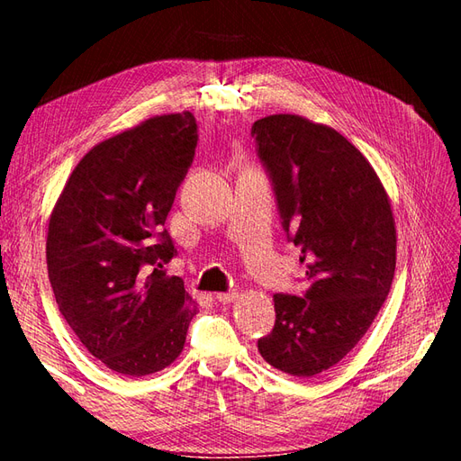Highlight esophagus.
I'll return each mask as SVG.
<instances>
[{
	"label": "esophagus",
	"instance_id": "esophagus-1",
	"mask_svg": "<svg viewBox=\"0 0 461 461\" xmlns=\"http://www.w3.org/2000/svg\"><path fill=\"white\" fill-rule=\"evenodd\" d=\"M236 298H239V294H236V292H217V294H215V300L221 302V303H230Z\"/></svg>",
	"mask_w": 461,
	"mask_h": 461
}]
</instances>
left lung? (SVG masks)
<instances>
[{
    "mask_svg": "<svg viewBox=\"0 0 461 461\" xmlns=\"http://www.w3.org/2000/svg\"><path fill=\"white\" fill-rule=\"evenodd\" d=\"M252 136L308 283L302 296H273L275 327L258 350L305 379L337 366L379 313L396 269L394 217L369 161L334 129L269 115Z\"/></svg>",
    "mask_w": 461,
    "mask_h": 461,
    "instance_id": "left-lung-1",
    "label": "left lung"
}]
</instances>
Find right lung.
<instances>
[{
	"label": "right lung",
	"mask_w": 461,
	"mask_h": 461,
	"mask_svg": "<svg viewBox=\"0 0 461 461\" xmlns=\"http://www.w3.org/2000/svg\"><path fill=\"white\" fill-rule=\"evenodd\" d=\"M198 146L190 111L159 115L92 148L68 176L48 229L55 302L88 352L144 376L183 352L196 302L163 265L165 229Z\"/></svg>",
	"instance_id": "right-lung-1"
}]
</instances>
